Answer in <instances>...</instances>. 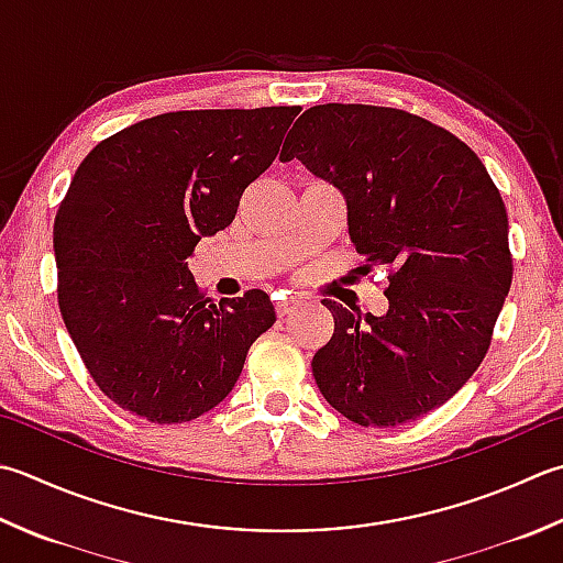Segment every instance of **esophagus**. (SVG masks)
I'll return each mask as SVG.
<instances>
[{
  "label": "esophagus",
  "instance_id": "1",
  "mask_svg": "<svg viewBox=\"0 0 563 563\" xmlns=\"http://www.w3.org/2000/svg\"><path fill=\"white\" fill-rule=\"evenodd\" d=\"M297 307H300V297L297 295H290V292L275 295V312H278V317L290 314L292 310H297Z\"/></svg>",
  "mask_w": 563,
  "mask_h": 563
}]
</instances>
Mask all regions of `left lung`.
I'll list each match as a JSON object with an SVG mask.
<instances>
[{
  "label": "left lung",
  "mask_w": 563,
  "mask_h": 563,
  "mask_svg": "<svg viewBox=\"0 0 563 563\" xmlns=\"http://www.w3.org/2000/svg\"><path fill=\"white\" fill-rule=\"evenodd\" d=\"M280 158L344 192L361 271H388L383 317L322 300L334 334L312 358L319 393L361 427L437 410L486 358L512 283L508 212L486 165L422 117L339 102L307 109Z\"/></svg>",
  "instance_id": "8db88e82"
}]
</instances>
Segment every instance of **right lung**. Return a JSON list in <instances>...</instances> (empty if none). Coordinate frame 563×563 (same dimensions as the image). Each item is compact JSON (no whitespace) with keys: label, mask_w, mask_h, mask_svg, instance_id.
<instances>
[{"label":"right lung","mask_w":563,"mask_h":563,"mask_svg":"<svg viewBox=\"0 0 563 563\" xmlns=\"http://www.w3.org/2000/svg\"><path fill=\"white\" fill-rule=\"evenodd\" d=\"M297 114H158L99 141L77 165L53 222L58 307L85 368L121 410L156 424L209 412L273 327L266 292L214 302L187 258L234 222Z\"/></svg>","instance_id":"right-lung-1"}]
</instances>
